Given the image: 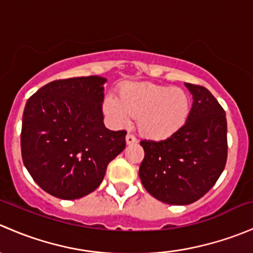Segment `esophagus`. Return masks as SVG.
<instances>
[{"label": "esophagus", "mask_w": 253, "mask_h": 253, "mask_svg": "<svg viewBox=\"0 0 253 253\" xmlns=\"http://www.w3.org/2000/svg\"><path fill=\"white\" fill-rule=\"evenodd\" d=\"M126 143L127 144H133V143H137V138L136 136H133V134L128 133L126 136Z\"/></svg>", "instance_id": "obj_1"}]
</instances>
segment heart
Masks as SVG:
<instances>
[{"label":"heart","instance_id":"obj_1","mask_svg":"<svg viewBox=\"0 0 253 253\" xmlns=\"http://www.w3.org/2000/svg\"><path fill=\"white\" fill-rule=\"evenodd\" d=\"M103 109L116 127L128 126L138 117L139 132L153 141L171 138L187 124L192 110L191 96L183 89L154 83H127L120 96H105Z\"/></svg>","mask_w":253,"mask_h":253}]
</instances>
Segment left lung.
Here are the masks:
<instances>
[{
	"label": "left lung",
	"mask_w": 253,
	"mask_h": 253,
	"mask_svg": "<svg viewBox=\"0 0 253 253\" xmlns=\"http://www.w3.org/2000/svg\"><path fill=\"white\" fill-rule=\"evenodd\" d=\"M186 86L193 104L185 127L169 139L141 141L143 186L157 200L175 206L203 197L221 175L228 158L225 111L205 86Z\"/></svg>",
	"instance_id": "left-lung-1"
}]
</instances>
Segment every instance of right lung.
I'll use <instances>...</instances> for the list:
<instances>
[{
	"mask_svg": "<svg viewBox=\"0 0 253 253\" xmlns=\"http://www.w3.org/2000/svg\"><path fill=\"white\" fill-rule=\"evenodd\" d=\"M106 79H58L28 99L20 148L35 182L53 197L78 200L99 187L106 168L126 147L127 132L104 125Z\"/></svg>",
	"mask_w": 253,
	"mask_h": 253,
	"instance_id": "obj_1",
	"label": "right lung"
}]
</instances>
